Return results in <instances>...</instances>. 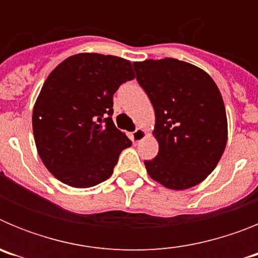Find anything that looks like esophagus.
<instances>
[{"instance_id":"obj_1","label":"esophagus","mask_w":258,"mask_h":258,"mask_svg":"<svg viewBox=\"0 0 258 258\" xmlns=\"http://www.w3.org/2000/svg\"><path fill=\"white\" fill-rule=\"evenodd\" d=\"M145 137H146V132L143 131L142 127H138V129H136V131L132 133V141H133L134 143H138L141 142Z\"/></svg>"}]
</instances>
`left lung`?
<instances>
[{"label": "left lung", "mask_w": 258, "mask_h": 258, "mask_svg": "<svg viewBox=\"0 0 258 258\" xmlns=\"http://www.w3.org/2000/svg\"><path fill=\"white\" fill-rule=\"evenodd\" d=\"M137 81L155 109L159 152L146 160L154 181L186 190L213 172L227 142L222 95L207 72L178 59L133 63Z\"/></svg>", "instance_id": "obj_1"}]
</instances>
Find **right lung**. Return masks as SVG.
<instances>
[{
  "label": "right lung",
  "mask_w": 258,
  "mask_h": 258,
  "mask_svg": "<svg viewBox=\"0 0 258 258\" xmlns=\"http://www.w3.org/2000/svg\"><path fill=\"white\" fill-rule=\"evenodd\" d=\"M134 79L132 63L95 52L76 54L52 70L33 107L41 160L63 183L92 187L111 177L131 140L112 121L113 94Z\"/></svg>",
  "instance_id": "obj_1"
}]
</instances>
